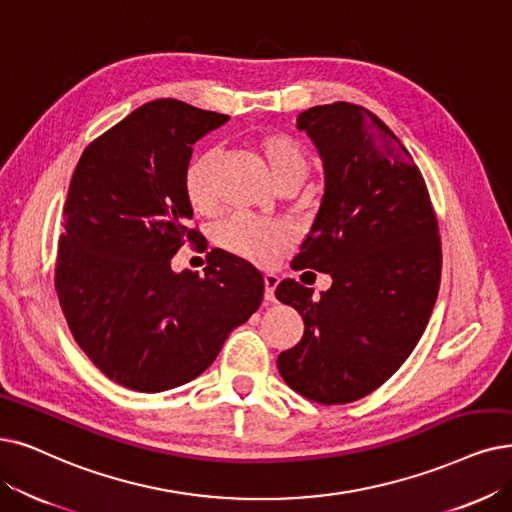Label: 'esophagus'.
Segmentation results:
<instances>
[{
	"instance_id": "34e87169",
	"label": "esophagus",
	"mask_w": 512,
	"mask_h": 512,
	"mask_svg": "<svg viewBox=\"0 0 512 512\" xmlns=\"http://www.w3.org/2000/svg\"><path fill=\"white\" fill-rule=\"evenodd\" d=\"M279 285V277L273 273L264 275V300L273 302L275 300V288Z\"/></svg>"
}]
</instances>
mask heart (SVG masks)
<instances>
[{
  "label": "heart",
  "instance_id": "heart-1",
  "mask_svg": "<svg viewBox=\"0 0 512 512\" xmlns=\"http://www.w3.org/2000/svg\"><path fill=\"white\" fill-rule=\"evenodd\" d=\"M260 151L264 161L277 180L288 176H306L304 149L288 134H269L260 140ZM216 151H203L195 155L182 176V189L197 212H206L214 203L212 174L216 166ZM216 241L224 250L250 260L254 264H269L288 243V231L275 222L258 220L252 216H231L216 227Z\"/></svg>",
  "mask_w": 512,
  "mask_h": 512
}]
</instances>
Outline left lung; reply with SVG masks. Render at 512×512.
<instances>
[{
	"mask_svg": "<svg viewBox=\"0 0 512 512\" xmlns=\"http://www.w3.org/2000/svg\"><path fill=\"white\" fill-rule=\"evenodd\" d=\"M298 130L321 155L325 191L292 267L334 283L321 298L294 279L277 285V300L304 319L277 367L306 399L351 403L391 378L424 334L441 281L439 224L410 151L372 111L311 107Z\"/></svg>",
	"mask_w": 512,
	"mask_h": 512,
	"instance_id": "8db88e82",
	"label": "left lung"
}]
</instances>
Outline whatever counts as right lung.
<instances>
[{"mask_svg": "<svg viewBox=\"0 0 512 512\" xmlns=\"http://www.w3.org/2000/svg\"><path fill=\"white\" fill-rule=\"evenodd\" d=\"M229 115L153 100L92 140L63 206L54 285L69 330L107 378L159 393L203 374L262 302L250 262L210 252L206 275L172 271L199 239L182 176Z\"/></svg>", "mask_w": 512, "mask_h": 512, "instance_id": "right-lung-1", "label": "right lung"}]
</instances>
